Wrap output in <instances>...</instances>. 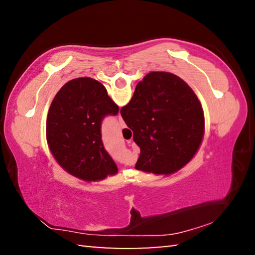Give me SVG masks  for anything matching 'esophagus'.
<instances>
[{"instance_id":"obj_1","label":"esophagus","mask_w":255,"mask_h":255,"mask_svg":"<svg viewBox=\"0 0 255 255\" xmlns=\"http://www.w3.org/2000/svg\"><path fill=\"white\" fill-rule=\"evenodd\" d=\"M118 119H119V127L120 128H124V127H126V124H125V122L123 120V118H122V116L119 115V117H118Z\"/></svg>"}]
</instances>
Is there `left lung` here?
<instances>
[{"mask_svg":"<svg viewBox=\"0 0 255 255\" xmlns=\"http://www.w3.org/2000/svg\"><path fill=\"white\" fill-rule=\"evenodd\" d=\"M118 112L98 81L79 77L67 82L51 102L46 124L47 143L59 165L89 182L117 174V165L103 147L101 123Z\"/></svg>","mask_w":255,"mask_h":255,"instance_id":"8db88e82","label":"left lung"}]
</instances>
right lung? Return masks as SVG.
<instances>
[{
    "instance_id": "add662e5",
    "label": "right lung",
    "mask_w": 255,
    "mask_h": 255,
    "mask_svg": "<svg viewBox=\"0 0 255 255\" xmlns=\"http://www.w3.org/2000/svg\"><path fill=\"white\" fill-rule=\"evenodd\" d=\"M140 155L136 169L169 175L191 161L204 138V111L191 88L169 72H150L120 110Z\"/></svg>"
}]
</instances>
